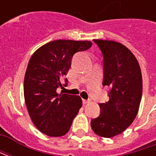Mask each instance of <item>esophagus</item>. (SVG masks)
I'll return each mask as SVG.
<instances>
[{
  "instance_id": "1",
  "label": "esophagus",
  "mask_w": 156,
  "mask_h": 156,
  "mask_svg": "<svg viewBox=\"0 0 156 156\" xmlns=\"http://www.w3.org/2000/svg\"><path fill=\"white\" fill-rule=\"evenodd\" d=\"M83 105H87L88 103H90V100L88 99V100H86V99H83Z\"/></svg>"
}]
</instances>
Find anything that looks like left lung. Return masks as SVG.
Here are the masks:
<instances>
[{"instance_id":"left-lung-1","label":"left lung","mask_w":156,"mask_h":156,"mask_svg":"<svg viewBox=\"0 0 156 156\" xmlns=\"http://www.w3.org/2000/svg\"><path fill=\"white\" fill-rule=\"evenodd\" d=\"M104 57L103 86L109 100L99 104L101 114L91 120L95 134L111 138L124 132L136 117L142 97V75L134 55L119 42L94 40Z\"/></svg>"}]
</instances>
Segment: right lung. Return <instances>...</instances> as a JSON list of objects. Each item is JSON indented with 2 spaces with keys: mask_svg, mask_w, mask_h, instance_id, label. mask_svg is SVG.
Wrapping results in <instances>:
<instances>
[{
  "mask_svg": "<svg viewBox=\"0 0 156 156\" xmlns=\"http://www.w3.org/2000/svg\"><path fill=\"white\" fill-rule=\"evenodd\" d=\"M89 41L56 40L32 54L24 78V98L31 119L41 133L51 137L68 132L82 107L79 96L57 93L71 67L73 56L91 48ZM64 86L68 79H65Z\"/></svg>",
  "mask_w": 156,
  "mask_h": 156,
  "instance_id": "right-lung-1",
  "label": "right lung"
}]
</instances>
